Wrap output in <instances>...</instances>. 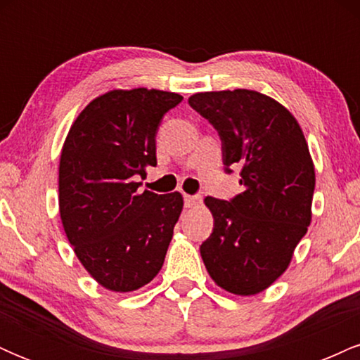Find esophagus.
<instances>
[{
  "instance_id": "esophagus-1",
  "label": "esophagus",
  "mask_w": 360,
  "mask_h": 360,
  "mask_svg": "<svg viewBox=\"0 0 360 360\" xmlns=\"http://www.w3.org/2000/svg\"><path fill=\"white\" fill-rule=\"evenodd\" d=\"M201 201L200 196H191V194H184V206L186 208H193L194 205H198Z\"/></svg>"
}]
</instances>
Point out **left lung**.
Instances as JSON below:
<instances>
[{"label":"left lung","mask_w":360,"mask_h":360,"mask_svg":"<svg viewBox=\"0 0 360 360\" xmlns=\"http://www.w3.org/2000/svg\"><path fill=\"white\" fill-rule=\"evenodd\" d=\"M188 103L218 131L225 172L240 167L243 186L229 201L205 200L214 223L201 257L220 288L257 295L286 271L311 221L315 169L307 140L295 117L257 91L196 93Z\"/></svg>","instance_id":"left-lung-1"}]
</instances>
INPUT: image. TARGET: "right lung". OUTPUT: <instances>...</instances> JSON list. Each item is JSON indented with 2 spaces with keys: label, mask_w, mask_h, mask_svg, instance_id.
<instances>
[{
  "label": "right lung",
  "mask_w": 360,
  "mask_h": 360,
  "mask_svg": "<svg viewBox=\"0 0 360 360\" xmlns=\"http://www.w3.org/2000/svg\"><path fill=\"white\" fill-rule=\"evenodd\" d=\"M181 101L167 91H110L81 111L65 139L62 225L86 271L111 291L146 286L166 259L183 196L139 191L135 181L157 166V130Z\"/></svg>",
  "instance_id": "right-lung-1"
}]
</instances>
